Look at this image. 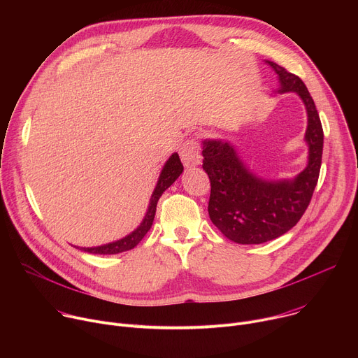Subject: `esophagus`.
I'll return each instance as SVG.
<instances>
[{"label":"esophagus","instance_id":"esophagus-1","mask_svg":"<svg viewBox=\"0 0 358 358\" xmlns=\"http://www.w3.org/2000/svg\"><path fill=\"white\" fill-rule=\"evenodd\" d=\"M181 160L185 167H195L201 164V155H199V141L196 138H188L181 145Z\"/></svg>","mask_w":358,"mask_h":358}]
</instances>
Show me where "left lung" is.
Returning a JSON list of instances; mask_svg holds the SVG:
<instances>
[{
    "mask_svg": "<svg viewBox=\"0 0 358 358\" xmlns=\"http://www.w3.org/2000/svg\"><path fill=\"white\" fill-rule=\"evenodd\" d=\"M268 64L279 75L280 92H296L304 101L309 164L293 181L269 182L249 173L228 143H202V169L211 182L210 218L228 239L242 245L264 243L292 229L309 207L322 167L323 127L313 97L299 76Z\"/></svg>",
    "mask_w": 358,
    "mask_h": 358,
    "instance_id": "left-lung-1",
    "label": "left lung"
}]
</instances>
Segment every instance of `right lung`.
Returning a JSON list of instances; mask_svg holds the SVG:
<instances>
[{"label":"right lung","instance_id":"1","mask_svg":"<svg viewBox=\"0 0 358 358\" xmlns=\"http://www.w3.org/2000/svg\"><path fill=\"white\" fill-rule=\"evenodd\" d=\"M182 170H184V167L181 164V160H180L177 152H174V155L169 159V162L166 163V166H164V169H163V171L160 174L157 187H156L155 192H152V195H151L150 206H148L147 214H145L141 225L134 232H131L130 235H127L126 238H123L120 241H116V242H112V243H108V245H103V246L82 248V249L85 252L96 253V255H115V253H122V252L133 249L144 238V235L148 232V229L151 228L152 221H155V215H156V210H157V202H159L160 196L180 177Z\"/></svg>","mask_w":358,"mask_h":358}]
</instances>
